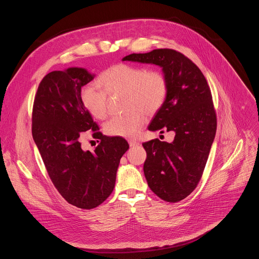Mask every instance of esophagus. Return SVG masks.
Here are the masks:
<instances>
[{
	"instance_id": "34e87169",
	"label": "esophagus",
	"mask_w": 259,
	"mask_h": 259,
	"mask_svg": "<svg viewBox=\"0 0 259 259\" xmlns=\"http://www.w3.org/2000/svg\"><path fill=\"white\" fill-rule=\"evenodd\" d=\"M129 145H130V147H135V146H138L139 145V142L138 141H136V140H129Z\"/></svg>"
}]
</instances>
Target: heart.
Segmentation results:
<instances>
[{"mask_svg": "<svg viewBox=\"0 0 259 259\" xmlns=\"http://www.w3.org/2000/svg\"><path fill=\"white\" fill-rule=\"evenodd\" d=\"M97 84L100 89L89 84L80 93L82 105L96 119L107 115V95L124 94V107L128 110L112 116L104 125L105 132L112 136L136 135L145 122V112L148 115L157 113L169 94L166 74L160 69H148L141 65H113L98 76Z\"/></svg>", "mask_w": 259, "mask_h": 259, "instance_id": "b5f03b06", "label": "heart"}]
</instances>
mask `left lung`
<instances>
[{
	"instance_id": "1",
	"label": "left lung",
	"mask_w": 259,
	"mask_h": 259,
	"mask_svg": "<svg viewBox=\"0 0 259 259\" xmlns=\"http://www.w3.org/2000/svg\"><path fill=\"white\" fill-rule=\"evenodd\" d=\"M123 60L153 63L163 68L169 94L148 129L174 132L172 142L150 140L144 174L149 188L160 199L177 202L198 186L217 131V114L210 88L201 69L183 54L171 49L132 54Z\"/></svg>"
}]
</instances>
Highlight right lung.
Instances as JSON below:
<instances>
[{"mask_svg": "<svg viewBox=\"0 0 259 259\" xmlns=\"http://www.w3.org/2000/svg\"><path fill=\"white\" fill-rule=\"evenodd\" d=\"M93 77L78 67L50 72L37 87L31 114L32 138L53 184L65 201L83 209L111 195L120 159L129 149L124 138L103 135L82 105L81 87ZM89 130L100 143L93 152L81 148Z\"/></svg>", "mask_w": 259, "mask_h": 259, "instance_id": "1", "label": "right lung"}]
</instances>
